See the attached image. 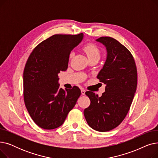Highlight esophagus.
Listing matches in <instances>:
<instances>
[{
    "label": "esophagus",
    "mask_w": 158,
    "mask_h": 158,
    "mask_svg": "<svg viewBox=\"0 0 158 158\" xmlns=\"http://www.w3.org/2000/svg\"><path fill=\"white\" fill-rule=\"evenodd\" d=\"M85 92H86L85 89H84L83 88H82V89H81V94L85 95Z\"/></svg>",
    "instance_id": "obj_1"
}]
</instances>
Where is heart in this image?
<instances>
[{"label":"heart","mask_w":158,"mask_h":158,"mask_svg":"<svg viewBox=\"0 0 158 158\" xmlns=\"http://www.w3.org/2000/svg\"><path fill=\"white\" fill-rule=\"evenodd\" d=\"M83 50L88 58V60L91 59H95H95L99 60V58H100V56H101L100 49H99L96 45L92 44H87L84 47ZM72 56H73V53L70 54V57Z\"/></svg>","instance_id":"b5f03b06"}]
</instances>
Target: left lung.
<instances>
[{"instance_id":"8db88e82","label":"left lung","mask_w":158,"mask_h":158,"mask_svg":"<svg viewBox=\"0 0 158 158\" xmlns=\"http://www.w3.org/2000/svg\"><path fill=\"white\" fill-rule=\"evenodd\" d=\"M96 41L106 48V60L97 75L106 86L101 97L85 93L91 103L84 115L90 127L106 132L117 127L126 117L136 90L137 69L131 53L117 40L103 36Z\"/></svg>"}]
</instances>
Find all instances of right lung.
<instances>
[{"mask_svg": "<svg viewBox=\"0 0 158 158\" xmlns=\"http://www.w3.org/2000/svg\"><path fill=\"white\" fill-rule=\"evenodd\" d=\"M82 38V33L53 35L38 45L28 58L23 75L24 102L41 128L61 126L81 95L77 86L60 88L58 73L67 69L70 54Z\"/></svg>", "mask_w": 158, "mask_h": 158, "instance_id": "right-lung-1", "label": "right lung"}]
</instances>
